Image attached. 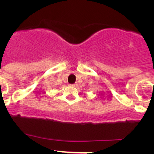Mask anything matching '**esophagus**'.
Masks as SVG:
<instances>
[{
	"label": "esophagus",
	"instance_id": "1",
	"mask_svg": "<svg viewBox=\"0 0 154 154\" xmlns=\"http://www.w3.org/2000/svg\"><path fill=\"white\" fill-rule=\"evenodd\" d=\"M71 86H74V87H76V86H77V85H76V84H71Z\"/></svg>",
	"mask_w": 154,
	"mask_h": 154
}]
</instances>
